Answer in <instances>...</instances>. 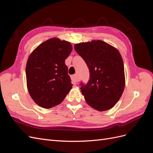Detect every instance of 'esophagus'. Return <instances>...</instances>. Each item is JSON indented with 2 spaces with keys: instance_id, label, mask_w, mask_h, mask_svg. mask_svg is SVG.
Here are the masks:
<instances>
[{
  "instance_id": "esophagus-1",
  "label": "esophagus",
  "mask_w": 153,
  "mask_h": 153,
  "mask_svg": "<svg viewBox=\"0 0 153 153\" xmlns=\"http://www.w3.org/2000/svg\"><path fill=\"white\" fill-rule=\"evenodd\" d=\"M71 79H72V80L73 82H75V83L79 81V78H78V75H76H76H73L71 76Z\"/></svg>"
}]
</instances>
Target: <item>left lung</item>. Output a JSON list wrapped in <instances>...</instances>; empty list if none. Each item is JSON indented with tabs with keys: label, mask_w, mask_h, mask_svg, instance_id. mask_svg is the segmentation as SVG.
Listing matches in <instances>:
<instances>
[{
	"label": "left lung",
	"mask_w": 153,
	"mask_h": 153,
	"mask_svg": "<svg viewBox=\"0 0 153 153\" xmlns=\"http://www.w3.org/2000/svg\"><path fill=\"white\" fill-rule=\"evenodd\" d=\"M75 50L89 69V81L80 84L87 103L98 111L112 108L121 97L125 86L121 54L101 40L75 44Z\"/></svg>",
	"instance_id": "left-lung-1"
}]
</instances>
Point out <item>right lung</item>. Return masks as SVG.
<instances>
[{
  "instance_id": "add662e5",
  "label": "right lung",
  "mask_w": 153,
  "mask_h": 153,
  "mask_svg": "<svg viewBox=\"0 0 153 153\" xmlns=\"http://www.w3.org/2000/svg\"><path fill=\"white\" fill-rule=\"evenodd\" d=\"M70 43L52 38L39 45L27 60V85L34 102L45 108L61 103L73 84L65 60L71 53Z\"/></svg>"
}]
</instances>
